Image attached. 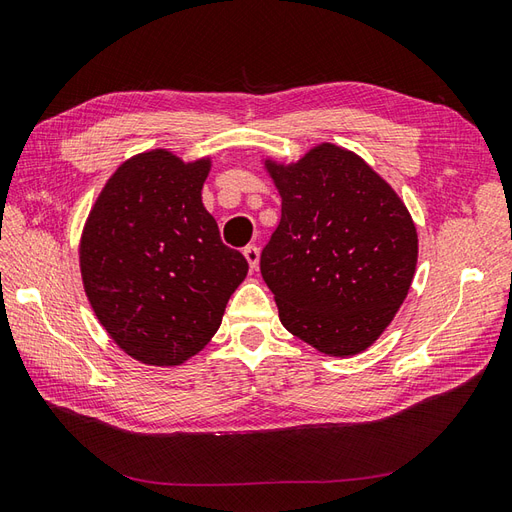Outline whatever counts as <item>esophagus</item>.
I'll list each match as a JSON object with an SVG mask.
<instances>
[{
	"instance_id": "1",
	"label": "esophagus",
	"mask_w": 512,
	"mask_h": 512,
	"mask_svg": "<svg viewBox=\"0 0 512 512\" xmlns=\"http://www.w3.org/2000/svg\"><path fill=\"white\" fill-rule=\"evenodd\" d=\"M244 257H246V261H248V266H251L253 270L259 266V248H257L255 244H248V246L244 248Z\"/></svg>"
}]
</instances>
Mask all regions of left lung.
Returning a JSON list of instances; mask_svg holds the SVG:
<instances>
[{
	"label": "left lung",
	"mask_w": 512,
	"mask_h": 512,
	"mask_svg": "<svg viewBox=\"0 0 512 512\" xmlns=\"http://www.w3.org/2000/svg\"><path fill=\"white\" fill-rule=\"evenodd\" d=\"M266 168L281 222L259 266L281 324L324 355H357L409 294L417 264L409 209L359 155L331 142Z\"/></svg>",
	"instance_id": "left-lung-1"
}]
</instances>
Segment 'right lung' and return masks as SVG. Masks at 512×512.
I'll return each instance as SVG.
<instances>
[{
  "mask_svg": "<svg viewBox=\"0 0 512 512\" xmlns=\"http://www.w3.org/2000/svg\"><path fill=\"white\" fill-rule=\"evenodd\" d=\"M209 157L166 149L116 168L80 242L84 290L97 320L129 357L173 368L214 337L248 264L225 246L201 201Z\"/></svg>",
  "mask_w": 512,
  "mask_h": 512,
  "instance_id": "1",
  "label": "right lung"
}]
</instances>
